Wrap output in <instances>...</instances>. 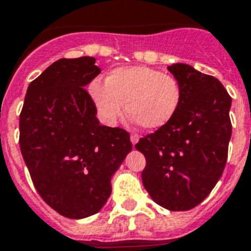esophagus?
<instances>
[{
    "label": "esophagus",
    "instance_id": "esophagus-1",
    "mask_svg": "<svg viewBox=\"0 0 251 251\" xmlns=\"http://www.w3.org/2000/svg\"><path fill=\"white\" fill-rule=\"evenodd\" d=\"M130 141H131V143H133V145H135V143H138V141H139V135L133 133L131 135H130Z\"/></svg>",
    "mask_w": 251,
    "mask_h": 251
}]
</instances>
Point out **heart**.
<instances>
[{
	"label": "heart",
	"instance_id": "1",
	"mask_svg": "<svg viewBox=\"0 0 251 251\" xmlns=\"http://www.w3.org/2000/svg\"><path fill=\"white\" fill-rule=\"evenodd\" d=\"M91 98L104 121L114 124L126 110L146 130L165 126L178 112L182 86L177 78L146 66L114 69L105 84L95 80Z\"/></svg>",
	"mask_w": 251,
	"mask_h": 251
}]
</instances>
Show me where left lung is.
I'll list each match as a JSON object with an SVG mask.
<instances>
[{"mask_svg": "<svg viewBox=\"0 0 251 251\" xmlns=\"http://www.w3.org/2000/svg\"><path fill=\"white\" fill-rule=\"evenodd\" d=\"M168 70L182 86L178 112L135 149L146 157L142 181L153 202L187 211L206 199L226 168L232 99L216 78L190 65L173 64Z\"/></svg>", "mask_w": 251, "mask_h": 251, "instance_id": "1", "label": "left lung"}]
</instances>
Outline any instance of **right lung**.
Masks as SVG:
<instances>
[{"mask_svg":"<svg viewBox=\"0 0 251 251\" xmlns=\"http://www.w3.org/2000/svg\"><path fill=\"white\" fill-rule=\"evenodd\" d=\"M94 57L61 58L32 80L19 116V146L33 186L58 214H96L110 178L131 151L130 134L100 125L84 87L100 74Z\"/></svg>","mask_w":251,"mask_h":251,"instance_id":"right-lung-1","label":"right lung"}]
</instances>
